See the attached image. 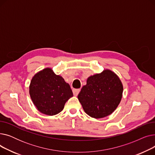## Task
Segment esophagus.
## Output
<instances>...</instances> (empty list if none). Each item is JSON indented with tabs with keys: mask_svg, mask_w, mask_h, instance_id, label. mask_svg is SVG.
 <instances>
[{
	"mask_svg": "<svg viewBox=\"0 0 155 155\" xmlns=\"http://www.w3.org/2000/svg\"><path fill=\"white\" fill-rule=\"evenodd\" d=\"M80 91V89H73V93L75 96H77Z\"/></svg>",
	"mask_w": 155,
	"mask_h": 155,
	"instance_id": "esophagus-1",
	"label": "esophagus"
}]
</instances>
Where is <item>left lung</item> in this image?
Here are the masks:
<instances>
[{"label": "left lung", "mask_w": 155, "mask_h": 155, "mask_svg": "<svg viewBox=\"0 0 155 155\" xmlns=\"http://www.w3.org/2000/svg\"><path fill=\"white\" fill-rule=\"evenodd\" d=\"M123 85L119 77L110 70L88 77L78 99L86 114L93 118L107 117L120 102Z\"/></svg>", "instance_id": "8db88e82"}]
</instances>
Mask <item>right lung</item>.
<instances>
[{
  "label": "right lung",
  "instance_id": "obj_1",
  "mask_svg": "<svg viewBox=\"0 0 155 155\" xmlns=\"http://www.w3.org/2000/svg\"><path fill=\"white\" fill-rule=\"evenodd\" d=\"M29 95L40 112L54 116L63 109L65 103L73 97V92L63 78L56 75L52 68L48 67L32 77Z\"/></svg>",
  "mask_w": 155,
  "mask_h": 155
}]
</instances>
